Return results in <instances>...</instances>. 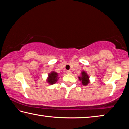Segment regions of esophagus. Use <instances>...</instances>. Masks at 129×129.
I'll use <instances>...</instances> for the list:
<instances>
[{"mask_svg": "<svg viewBox=\"0 0 129 129\" xmlns=\"http://www.w3.org/2000/svg\"><path fill=\"white\" fill-rule=\"evenodd\" d=\"M71 73H72L71 71H70V70L67 71V74H71Z\"/></svg>", "mask_w": 129, "mask_h": 129, "instance_id": "34e87169", "label": "esophagus"}]
</instances>
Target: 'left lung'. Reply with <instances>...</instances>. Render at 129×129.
<instances>
[{
    "label": "left lung",
    "instance_id": "1",
    "mask_svg": "<svg viewBox=\"0 0 129 129\" xmlns=\"http://www.w3.org/2000/svg\"><path fill=\"white\" fill-rule=\"evenodd\" d=\"M78 78L79 80L82 82V84L84 85H87L90 82L89 76L85 71H82L81 73V75L79 76Z\"/></svg>",
    "mask_w": 129,
    "mask_h": 129
}]
</instances>
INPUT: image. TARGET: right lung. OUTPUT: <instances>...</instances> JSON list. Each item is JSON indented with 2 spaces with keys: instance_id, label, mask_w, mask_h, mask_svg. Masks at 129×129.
I'll return each mask as SVG.
<instances>
[{
  "instance_id": "1",
  "label": "right lung",
  "mask_w": 129,
  "mask_h": 129,
  "mask_svg": "<svg viewBox=\"0 0 129 129\" xmlns=\"http://www.w3.org/2000/svg\"><path fill=\"white\" fill-rule=\"evenodd\" d=\"M58 74L55 71H51L50 73L48 74V77L47 78L46 82L49 84H54L57 82L59 79Z\"/></svg>"
}]
</instances>
